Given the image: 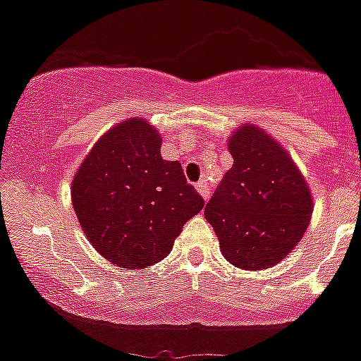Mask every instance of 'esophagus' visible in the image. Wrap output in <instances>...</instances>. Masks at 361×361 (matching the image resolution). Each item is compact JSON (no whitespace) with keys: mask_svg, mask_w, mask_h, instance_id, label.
<instances>
[{"mask_svg":"<svg viewBox=\"0 0 361 361\" xmlns=\"http://www.w3.org/2000/svg\"><path fill=\"white\" fill-rule=\"evenodd\" d=\"M197 191H198V195L204 198V200H208V198H209V187H208V183H206V181H200V183H197Z\"/></svg>","mask_w":361,"mask_h":361,"instance_id":"esophagus-1","label":"esophagus"}]
</instances>
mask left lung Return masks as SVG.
Returning <instances> with one entry per match:
<instances>
[{"label": "left lung", "instance_id": "1", "mask_svg": "<svg viewBox=\"0 0 361 361\" xmlns=\"http://www.w3.org/2000/svg\"><path fill=\"white\" fill-rule=\"evenodd\" d=\"M234 164L204 209L221 252L243 269L279 264L302 240L313 195L290 153L255 123L228 136Z\"/></svg>", "mask_w": 361, "mask_h": 361}]
</instances>
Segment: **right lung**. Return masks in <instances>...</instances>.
Instances as JSON below:
<instances>
[{
    "label": "right lung",
    "mask_w": 361,
    "mask_h": 361,
    "mask_svg": "<svg viewBox=\"0 0 361 361\" xmlns=\"http://www.w3.org/2000/svg\"><path fill=\"white\" fill-rule=\"evenodd\" d=\"M161 144L149 121H120L95 142L71 183L82 232L120 268L161 262L183 225L204 208L180 161L161 157Z\"/></svg>",
    "instance_id": "1"
}]
</instances>
